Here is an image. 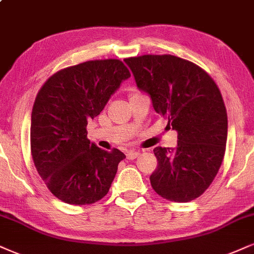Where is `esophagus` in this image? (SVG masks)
I'll use <instances>...</instances> for the list:
<instances>
[{"instance_id": "1", "label": "esophagus", "mask_w": 254, "mask_h": 254, "mask_svg": "<svg viewBox=\"0 0 254 254\" xmlns=\"http://www.w3.org/2000/svg\"><path fill=\"white\" fill-rule=\"evenodd\" d=\"M139 154H140V153L136 152V151H129V152H127L126 156H127V159H129V160H133V159L137 158Z\"/></svg>"}]
</instances>
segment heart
Returning <instances> with one entry per match:
<instances>
[{
  "label": "heart",
  "mask_w": 254,
  "mask_h": 254,
  "mask_svg": "<svg viewBox=\"0 0 254 254\" xmlns=\"http://www.w3.org/2000/svg\"><path fill=\"white\" fill-rule=\"evenodd\" d=\"M133 95H134V94H133Z\"/></svg>",
  "instance_id": "obj_1"
}]
</instances>
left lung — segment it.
<instances>
[{
    "label": "left lung",
    "instance_id": "1",
    "mask_svg": "<svg viewBox=\"0 0 254 254\" xmlns=\"http://www.w3.org/2000/svg\"><path fill=\"white\" fill-rule=\"evenodd\" d=\"M154 111L178 133V146L155 147L158 167L153 190L164 199L187 202L208 189L223 162L227 113L212 77L192 62L173 55L125 60Z\"/></svg>",
    "mask_w": 254,
    "mask_h": 254
}]
</instances>
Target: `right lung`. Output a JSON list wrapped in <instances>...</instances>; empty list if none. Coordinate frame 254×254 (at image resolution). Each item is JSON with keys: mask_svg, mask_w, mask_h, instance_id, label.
<instances>
[{"mask_svg": "<svg viewBox=\"0 0 254 254\" xmlns=\"http://www.w3.org/2000/svg\"><path fill=\"white\" fill-rule=\"evenodd\" d=\"M129 77L120 60L87 61L58 71L40 89L31 112V155L58 199L89 205L108 193L126 155L99 148L86 127Z\"/></svg>", "mask_w": 254, "mask_h": 254, "instance_id": "1", "label": "right lung"}]
</instances>
